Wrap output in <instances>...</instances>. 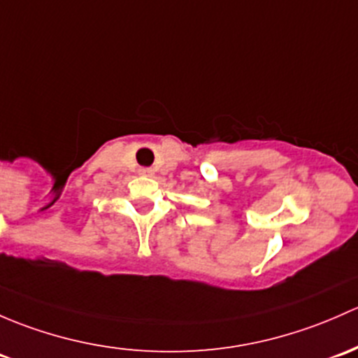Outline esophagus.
<instances>
[{"mask_svg": "<svg viewBox=\"0 0 358 358\" xmlns=\"http://www.w3.org/2000/svg\"><path fill=\"white\" fill-rule=\"evenodd\" d=\"M138 173H141L142 176H152V169L150 168H141L138 169Z\"/></svg>", "mask_w": 358, "mask_h": 358, "instance_id": "obj_1", "label": "esophagus"}]
</instances>
